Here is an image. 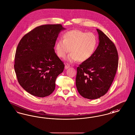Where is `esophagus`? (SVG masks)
<instances>
[{"instance_id": "obj_1", "label": "esophagus", "mask_w": 135, "mask_h": 135, "mask_svg": "<svg viewBox=\"0 0 135 135\" xmlns=\"http://www.w3.org/2000/svg\"><path fill=\"white\" fill-rule=\"evenodd\" d=\"M70 66L69 65L66 64L65 65V68L66 69H67L68 68H70Z\"/></svg>"}]
</instances>
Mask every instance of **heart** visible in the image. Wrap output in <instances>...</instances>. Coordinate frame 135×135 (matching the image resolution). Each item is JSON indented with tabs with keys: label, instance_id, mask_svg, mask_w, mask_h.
I'll return each mask as SVG.
<instances>
[{
	"label": "heart",
	"instance_id": "obj_1",
	"mask_svg": "<svg viewBox=\"0 0 135 135\" xmlns=\"http://www.w3.org/2000/svg\"><path fill=\"white\" fill-rule=\"evenodd\" d=\"M63 38L57 42L56 51L59 57L64 58L70 49L71 53L67 59L71 62L88 60L95 51L98 42L96 36L93 33L79 30L66 32Z\"/></svg>",
	"mask_w": 135,
	"mask_h": 135
}]
</instances>
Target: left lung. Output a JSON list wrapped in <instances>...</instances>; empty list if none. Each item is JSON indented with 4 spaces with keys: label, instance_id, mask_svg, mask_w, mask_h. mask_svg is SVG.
Segmentation results:
<instances>
[{
    "label": "left lung",
    "instance_id": "left-lung-1",
    "mask_svg": "<svg viewBox=\"0 0 135 135\" xmlns=\"http://www.w3.org/2000/svg\"><path fill=\"white\" fill-rule=\"evenodd\" d=\"M99 44L92 56L77 68L76 85L85 98L96 99L105 95L115 76L118 56L114 43L97 29Z\"/></svg>",
    "mask_w": 135,
    "mask_h": 135
}]
</instances>
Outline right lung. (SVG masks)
<instances>
[{
    "label": "right lung",
    "instance_id": "add662e5",
    "mask_svg": "<svg viewBox=\"0 0 135 135\" xmlns=\"http://www.w3.org/2000/svg\"><path fill=\"white\" fill-rule=\"evenodd\" d=\"M61 24L44 25L25 34L20 41L14 68L20 85L34 96L45 97L55 89V81L64 69L54 47Z\"/></svg>",
    "mask_w": 135,
    "mask_h": 135
}]
</instances>
